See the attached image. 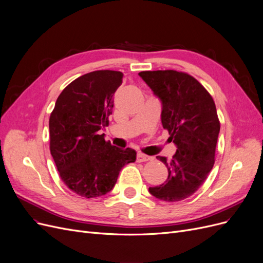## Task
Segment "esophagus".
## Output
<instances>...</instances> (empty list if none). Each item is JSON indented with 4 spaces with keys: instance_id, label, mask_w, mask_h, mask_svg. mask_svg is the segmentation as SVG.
<instances>
[{
    "instance_id": "obj_1",
    "label": "esophagus",
    "mask_w": 263,
    "mask_h": 263,
    "mask_svg": "<svg viewBox=\"0 0 263 263\" xmlns=\"http://www.w3.org/2000/svg\"><path fill=\"white\" fill-rule=\"evenodd\" d=\"M153 157L147 156L145 154H142V153H138L137 155V162L138 163H143V162H148V160H152Z\"/></svg>"
}]
</instances>
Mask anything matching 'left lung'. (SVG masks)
<instances>
[{
    "label": "left lung",
    "mask_w": 263,
    "mask_h": 263,
    "mask_svg": "<svg viewBox=\"0 0 263 263\" xmlns=\"http://www.w3.org/2000/svg\"><path fill=\"white\" fill-rule=\"evenodd\" d=\"M141 79L162 101V124L176 145L171 162L157 156L168 169L164 183L148 188L155 198L166 202L187 199L205 181L214 165L219 121L213 98L187 73L140 72Z\"/></svg>",
    "instance_id": "obj_1"
}]
</instances>
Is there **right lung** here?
<instances>
[{"label": "right lung", "instance_id": "obj_1", "mask_svg": "<svg viewBox=\"0 0 263 263\" xmlns=\"http://www.w3.org/2000/svg\"><path fill=\"white\" fill-rule=\"evenodd\" d=\"M122 80V72L109 70L82 75L62 90L50 116V152L66 187L81 197L105 196L122 167L137 159L134 149L116 147L99 134Z\"/></svg>", "mask_w": 263, "mask_h": 263}]
</instances>
